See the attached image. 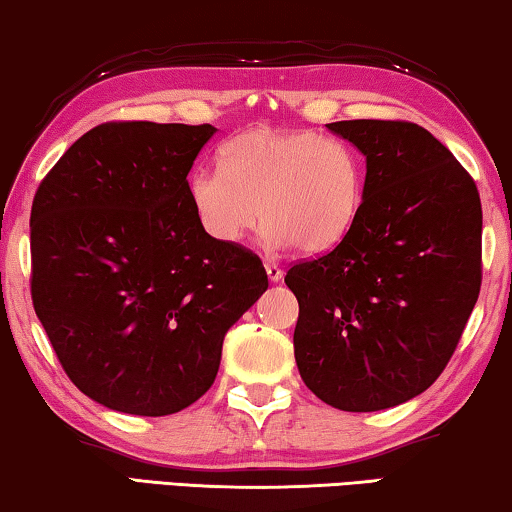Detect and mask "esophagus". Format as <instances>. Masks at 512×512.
<instances>
[{"mask_svg":"<svg viewBox=\"0 0 512 512\" xmlns=\"http://www.w3.org/2000/svg\"><path fill=\"white\" fill-rule=\"evenodd\" d=\"M264 269H266V275H269V280H271V282H278V280H282V269H280L278 264L266 262V264H264Z\"/></svg>","mask_w":512,"mask_h":512,"instance_id":"1","label":"esophagus"}]
</instances>
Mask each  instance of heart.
<instances>
[{
    "instance_id": "b5f03b06",
    "label": "heart",
    "mask_w": 512,
    "mask_h": 512,
    "mask_svg": "<svg viewBox=\"0 0 512 512\" xmlns=\"http://www.w3.org/2000/svg\"><path fill=\"white\" fill-rule=\"evenodd\" d=\"M364 173L351 145L312 129L255 127L227 139L218 170H196L189 200L209 237L237 243L259 218L271 248H335L358 218Z\"/></svg>"
}]
</instances>
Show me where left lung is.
<instances>
[{"label": "left lung", "instance_id": "8db88e82", "mask_svg": "<svg viewBox=\"0 0 512 512\" xmlns=\"http://www.w3.org/2000/svg\"><path fill=\"white\" fill-rule=\"evenodd\" d=\"M328 129L367 157V177L346 237L287 271L296 364L332 408L385 410L431 387L456 351L481 291V198L424 127L339 120Z\"/></svg>", "mask_w": 512, "mask_h": 512}]
</instances>
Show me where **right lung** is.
<instances>
[{
  "label": "right lung",
  "instance_id": "add662e5",
  "mask_svg": "<svg viewBox=\"0 0 512 512\" xmlns=\"http://www.w3.org/2000/svg\"><path fill=\"white\" fill-rule=\"evenodd\" d=\"M216 127L118 120L70 145L31 205V300L63 371L111 410L164 417L212 387L223 337L269 287L202 230L189 170Z\"/></svg>",
  "mask_w": 512,
  "mask_h": 512
}]
</instances>
